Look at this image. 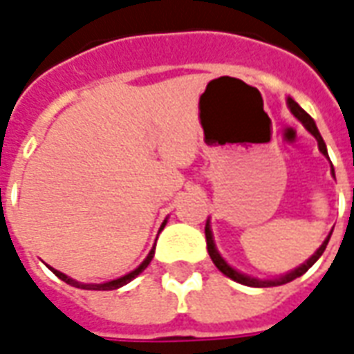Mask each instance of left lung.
<instances>
[{"label":"left lung","instance_id":"obj_1","mask_svg":"<svg viewBox=\"0 0 354 354\" xmlns=\"http://www.w3.org/2000/svg\"><path fill=\"white\" fill-rule=\"evenodd\" d=\"M286 104H288L290 111L294 113V117H297L301 123H304V127L307 129V131L311 132L313 136L317 138V142H319V149L322 151V155H326L328 157V151H326V144H324V140H322V136H320L319 129H317V124H315V121H313V117L305 111V109H301L299 106H297L296 100H292L288 96V100H286ZM332 174H334V167H332ZM205 235H207V248H208V254H210V258H212V261H214V266L222 271L225 277H230L231 281L235 282H241V284H245V286H254V288H267V286H279V284H286V282L294 281V279H297V277H301V274L309 269V267L315 263V261L319 260L320 256H322V252L326 250V245L328 241H330V235L326 237V241L320 245V248L317 250V252L313 254L309 260L305 261V263H301L299 267H296L294 271H290V273L282 274V277H279V279H273V281H260V279H254V277H248V274H243L239 273L237 269H233L231 266H227L225 263V260H223L222 256H220V252L216 250V245H214V239H212V231H210V225H208L207 222V227H205Z\"/></svg>","mask_w":354,"mask_h":354}]
</instances>
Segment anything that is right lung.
<instances>
[{"label": "right lung", "instance_id": "add662e5", "mask_svg": "<svg viewBox=\"0 0 354 354\" xmlns=\"http://www.w3.org/2000/svg\"><path fill=\"white\" fill-rule=\"evenodd\" d=\"M165 223H167V220L162 222L161 230H162V227H165ZM161 230H159V231H161ZM153 248H155V246H153ZM153 248H151V252L147 254L146 260L142 261V263H140V266L136 267L134 271H131V273H129V274H124V277H121V279H115V281L104 282V284H83V282H77V281H73V279H70V277H66L64 273H60V271H57V269H53V267H49V269H50V271H53V273L57 274L58 279H62V281L68 282V284H72V286H75V288H83V290H115V288H121V286H124L127 282H131L132 279H134V277H138V274L142 273V271H144V269H146L147 266H149V261L153 260V254H155Z\"/></svg>", "mask_w": 354, "mask_h": 354}]
</instances>
